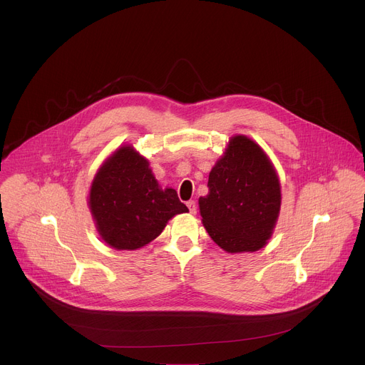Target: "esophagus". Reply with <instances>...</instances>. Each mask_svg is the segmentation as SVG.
Segmentation results:
<instances>
[{
  "label": "esophagus",
  "instance_id": "34e87169",
  "mask_svg": "<svg viewBox=\"0 0 365 365\" xmlns=\"http://www.w3.org/2000/svg\"><path fill=\"white\" fill-rule=\"evenodd\" d=\"M186 205H187V207H189V212L195 215V214H196V202H195V200H189Z\"/></svg>",
  "mask_w": 365,
  "mask_h": 365
}]
</instances>
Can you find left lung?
<instances>
[{
  "label": "left lung",
  "mask_w": 365,
  "mask_h": 365,
  "mask_svg": "<svg viewBox=\"0 0 365 365\" xmlns=\"http://www.w3.org/2000/svg\"><path fill=\"white\" fill-rule=\"evenodd\" d=\"M199 197L202 224L228 252L257 251L267 244L279 218L282 193L274 166L258 144L235 135Z\"/></svg>",
  "instance_id": "left-lung-1"
}]
</instances>
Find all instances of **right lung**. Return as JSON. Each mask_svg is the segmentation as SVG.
<instances>
[{"label": "right lung", "mask_w": 365, "mask_h": 365, "mask_svg": "<svg viewBox=\"0 0 365 365\" xmlns=\"http://www.w3.org/2000/svg\"><path fill=\"white\" fill-rule=\"evenodd\" d=\"M101 238L115 250H137L159 237L168 221L187 212L172 187L162 189L148 162L131 145L103 162L89 192Z\"/></svg>", "instance_id": "obj_1"}]
</instances>
